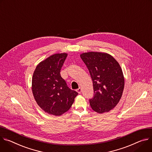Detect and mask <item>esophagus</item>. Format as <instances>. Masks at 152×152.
Masks as SVG:
<instances>
[{"label":"esophagus","mask_w":152,"mask_h":152,"mask_svg":"<svg viewBox=\"0 0 152 152\" xmlns=\"http://www.w3.org/2000/svg\"><path fill=\"white\" fill-rule=\"evenodd\" d=\"M81 91H82V90H81V88H79L78 89H77V92L78 94H81Z\"/></svg>","instance_id":"1"}]
</instances>
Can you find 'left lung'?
<instances>
[{
  "label": "left lung",
  "instance_id": "8db88e82",
  "mask_svg": "<svg viewBox=\"0 0 152 152\" xmlns=\"http://www.w3.org/2000/svg\"><path fill=\"white\" fill-rule=\"evenodd\" d=\"M80 57L93 82L94 96L89 100L91 108L98 113L109 112L119 103L124 88V77L119 63L106 53H84Z\"/></svg>",
  "mask_w": 152,
  "mask_h": 152
}]
</instances>
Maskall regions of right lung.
<instances>
[{
    "mask_svg": "<svg viewBox=\"0 0 152 152\" xmlns=\"http://www.w3.org/2000/svg\"><path fill=\"white\" fill-rule=\"evenodd\" d=\"M66 53L55 54L40 62L32 78V91L39 106L48 114L60 116L68 110L78 93L67 87L60 75Z\"/></svg>",
    "mask_w": 152,
    "mask_h": 152,
    "instance_id": "right-lung-1",
    "label": "right lung"
}]
</instances>
